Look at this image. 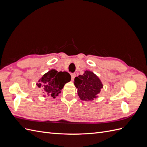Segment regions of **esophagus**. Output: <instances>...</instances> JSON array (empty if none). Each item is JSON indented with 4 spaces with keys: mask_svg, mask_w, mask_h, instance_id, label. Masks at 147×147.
<instances>
[{
    "mask_svg": "<svg viewBox=\"0 0 147 147\" xmlns=\"http://www.w3.org/2000/svg\"><path fill=\"white\" fill-rule=\"evenodd\" d=\"M75 77H76V74H75V73H73L71 74V79H72V80H74Z\"/></svg>",
    "mask_w": 147,
    "mask_h": 147,
    "instance_id": "obj_1",
    "label": "esophagus"
}]
</instances>
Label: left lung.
Listing matches in <instances>:
<instances>
[{
  "label": "left lung",
  "instance_id": "1",
  "mask_svg": "<svg viewBox=\"0 0 147 147\" xmlns=\"http://www.w3.org/2000/svg\"><path fill=\"white\" fill-rule=\"evenodd\" d=\"M74 84L77 88L78 95L82 100H93L98 97L103 88L100 80L91 71L86 70L74 80Z\"/></svg>",
  "mask_w": 147,
  "mask_h": 147
}]
</instances>
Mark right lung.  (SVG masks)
Instances as JSON below:
<instances>
[{"label":"right lung","mask_w":147,"mask_h":147,"mask_svg":"<svg viewBox=\"0 0 147 147\" xmlns=\"http://www.w3.org/2000/svg\"><path fill=\"white\" fill-rule=\"evenodd\" d=\"M70 75L67 72H57L55 69L43 75L37 85L43 90V97L55 98L61 92L64 84L70 81Z\"/></svg>","instance_id":"add662e5"}]
</instances>
